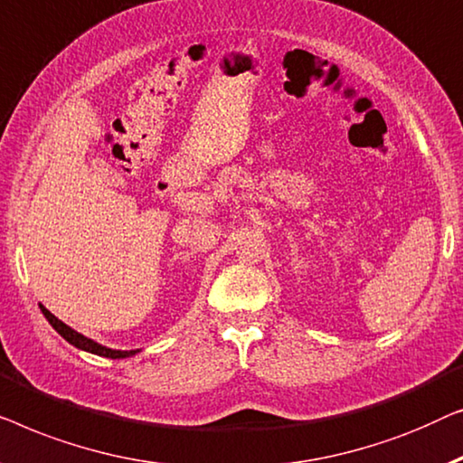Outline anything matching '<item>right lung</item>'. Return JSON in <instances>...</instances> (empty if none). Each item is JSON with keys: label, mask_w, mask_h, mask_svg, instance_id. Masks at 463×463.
I'll list each match as a JSON object with an SVG mask.
<instances>
[{"label": "right lung", "mask_w": 463, "mask_h": 463, "mask_svg": "<svg viewBox=\"0 0 463 463\" xmlns=\"http://www.w3.org/2000/svg\"><path fill=\"white\" fill-rule=\"evenodd\" d=\"M39 308H42L43 317L48 318V323L52 325V327H54L58 334H61L69 344H73L75 348L86 350V353H92V354H99V356H107V359H128V356H134V354L140 353V350H113V348L102 346V344L90 340V337H86V335H81L80 331L71 329L69 325H64L61 321V318H56L54 315H52V312L45 308V306L39 304Z\"/></svg>", "instance_id": "obj_1"}]
</instances>
